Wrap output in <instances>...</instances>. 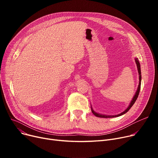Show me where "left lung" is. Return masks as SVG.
<instances>
[{
	"mask_svg": "<svg viewBox=\"0 0 158 158\" xmlns=\"http://www.w3.org/2000/svg\"><path fill=\"white\" fill-rule=\"evenodd\" d=\"M135 61H136V65H137V68H138V73H139V85H138V89L136 91V94L135 95L133 98H132V101L131 102L129 107H127V108L123 112H122V113L119 114H117V115H113V116H109V115H104V114H98V113H95L92 108V111L93 113V114L96 116V117H100V118H113V117H119V116H121L123 114H125L126 113H127L131 107L132 106V105H133L135 104V102H136V99L138 97V95H139V91H140V87H141V81H142V75H141V69H140V64H139V63L138 61V58H136L135 59Z\"/></svg>",
	"mask_w": 158,
	"mask_h": 158,
	"instance_id": "obj_1",
	"label": "left lung"
}]
</instances>
